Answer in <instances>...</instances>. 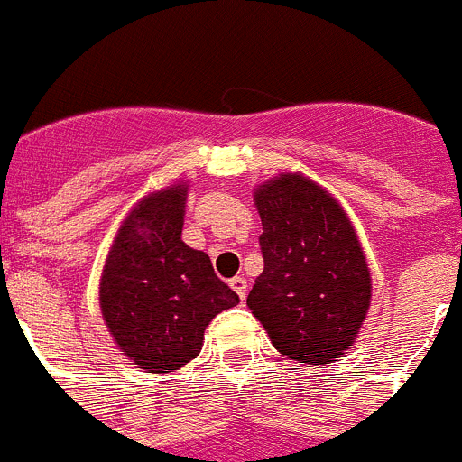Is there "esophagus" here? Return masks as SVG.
<instances>
[{
    "label": "esophagus",
    "instance_id": "1",
    "mask_svg": "<svg viewBox=\"0 0 462 462\" xmlns=\"http://www.w3.org/2000/svg\"><path fill=\"white\" fill-rule=\"evenodd\" d=\"M231 288L238 294L240 301H245V297H247V279H245V276H234V279H231Z\"/></svg>",
    "mask_w": 462,
    "mask_h": 462
}]
</instances>
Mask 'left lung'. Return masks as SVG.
Wrapping results in <instances>:
<instances>
[{
  "mask_svg": "<svg viewBox=\"0 0 462 462\" xmlns=\"http://www.w3.org/2000/svg\"><path fill=\"white\" fill-rule=\"evenodd\" d=\"M261 276L247 306L283 356L324 365L345 354L370 309L372 281L345 210L318 183L281 174L254 195Z\"/></svg>",
  "mask_w": 462,
  "mask_h": 462,
  "instance_id": "left-lung-1",
  "label": "left lung"
}]
</instances>
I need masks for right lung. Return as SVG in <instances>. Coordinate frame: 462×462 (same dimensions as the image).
I'll use <instances>...</instances> for the list:
<instances>
[{
    "label": "right lung",
    "mask_w": 462,
    "mask_h": 462,
    "mask_svg": "<svg viewBox=\"0 0 462 462\" xmlns=\"http://www.w3.org/2000/svg\"><path fill=\"white\" fill-rule=\"evenodd\" d=\"M183 204V186L144 197L122 224L99 288L117 346L156 374L190 363L210 319L240 301L210 258L181 240Z\"/></svg>",
    "instance_id": "right-lung-1"
}]
</instances>
